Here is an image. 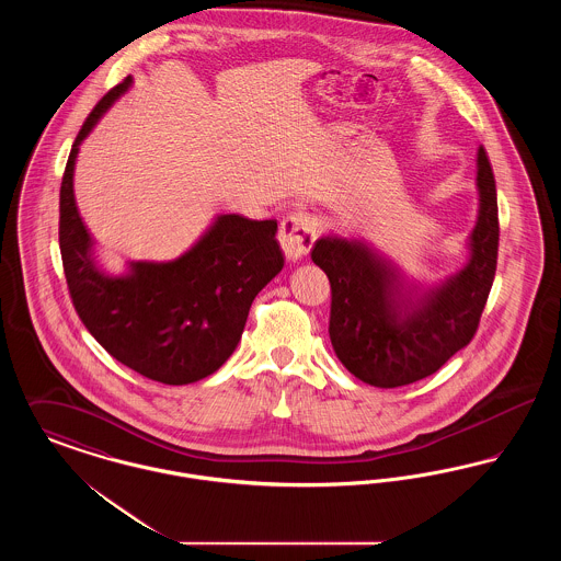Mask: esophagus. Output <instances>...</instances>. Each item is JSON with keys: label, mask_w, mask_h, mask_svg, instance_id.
<instances>
[{"label": "esophagus", "mask_w": 561, "mask_h": 561, "mask_svg": "<svg viewBox=\"0 0 561 561\" xmlns=\"http://www.w3.org/2000/svg\"><path fill=\"white\" fill-rule=\"evenodd\" d=\"M316 240H318V227H316V218L311 214L298 210L282 220L279 243H282V250L288 261L296 263V261L305 259L311 252Z\"/></svg>", "instance_id": "34e87169"}]
</instances>
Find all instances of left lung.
I'll return each instance as SVG.
<instances>
[{"label": "left lung", "instance_id": "left-lung-1", "mask_svg": "<svg viewBox=\"0 0 561 561\" xmlns=\"http://www.w3.org/2000/svg\"><path fill=\"white\" fill-rule=\"evenodd\" d=\"M480 210L469 236V259L453 275L410 284L366 241L328 236L311 259L330 279V341L336 357L366 385L393 389L437 373L467 347L496 273L499 204L492 165L478 151Z\"/></svg>", "mask_w": 561, "mask_h": 561}]
</instances>
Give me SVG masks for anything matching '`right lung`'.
<instances>
[{
    "label": "right lung",
    "instance_id": "obj_1",
    "mask_svg": "<svg viewBox=\"0 0 561 561\" xmlns=\"http://www.w3.org/2000/svg\"><path fill=\"white\" fill-rule=\"evenodd\" d=\"M130 85L126 78L108 90L71 147L60 183V256L73 307L101 347L151 380L188 385L231 357L252 300L284 268L277 220L218 214L174 261H133L122 275L99 267L78 213L73 172L83 138Z\"/></svg>",
    "mask_w": 561,
    "mask_h": 561
}]
</instances>
